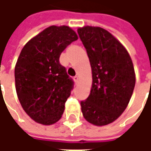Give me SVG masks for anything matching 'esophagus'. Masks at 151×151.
Segmentation results:
<instances>
[{
    "mask_svg": "<svg viewBox=\"0 0 151 151\" xmlns=\"http://www.w3.org/2000/svg\"><path fill=\"white\" fill-rule=\"evenodd\" d=\"M73 80H74V82H75V83H78V80H79V77H78V76H75V77L73 78Z\"/></svg>",
    "mask_w": 151,
    "mask_h": 151,
    "instance_id": "esophagus-1",
    "label": "esophagus"
}]
</instances>
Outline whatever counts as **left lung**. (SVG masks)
Instances as JSON below:
<instances>
[{"mask_svg": "<svg viewBox=\"0 0 151 151\" xmlns=\"http://www.w3.org/2000/svg\"><path fill=\"white\" fill-rule=\"evenodd\" d=\"M88 55L92 86L88 98L81 101L83 116L97 126L113 122L123 113L135 86L133 61L125 47L105 29H78Z\"/></svg>", "mask_w": 151, "mask_h": 151, "instance_id": "8db88e82", "label": "left lung"}]
</instances>
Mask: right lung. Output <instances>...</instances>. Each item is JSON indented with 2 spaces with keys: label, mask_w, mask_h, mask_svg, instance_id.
I'll return each mask as SVG.
<instances>
[{
  "label": "right lung",
  "mask_w": 151,
  "mask_h": 151,
  "mask_svg": "<svg viewBox=\"0 0 151 151\" xmlns=\"http://www.w3.org/2000/svg\"><path fill=\"white\" fill-rule=\"evenodd\" d=\"M78 39L67 26H51L29 40L14 69L15 87L23 110L32 120L50 125L61 118L73 87L60 56Z\"/></svg>",
  "instance_id": "add662e5"
}]
</instances>
